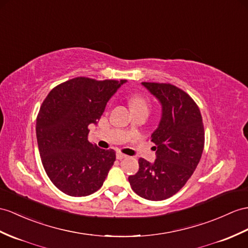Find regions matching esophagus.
Here are the masks:
<instances>
[{
  "label": "esophagus",
  "instance_id": "34e87169",
  "mask_svg": "<svg viewBox=\"0 0 248 248\" xmlns=\"http://www.w3.org/2000/svg\"><path fill=\"white\" fill-rule=\"evenodd\" d=\"M125 158H127V155L122 154V153H120V152L117 153V159L118 160H122V159H125Z\"/></svg>",
  "mask_w": 248,
  "mask_h": 248
}]
</instances>
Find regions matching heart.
<instances>
[{"label":"heart","instance_id":"obj_1","mask_svg":"<svg viewBox=\"0 0 248 248\" xmlns=\"http://www.w3.org/2000/svg\"><path fill=\"white\" fill-rule=\"evenodd\" d=\"M130 106L134 109H138V108H145V109H148V100L143 95L140 94H135L131 96L130 99Z\"/></svg>","mask_w":248,"mask_h":248}]
</instances>
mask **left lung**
<instances>
[{"label":"left lung","instance_id":"8db88e82","mask_svg":"<svg viewBox=\"0 0 248 248\" xmlns=\"http://www.w3.org/2000/svg\"><path fill=\"white\" fill-rule=\"evenodd\" d=\"M162 104L159 127L152 135L156 159H139V171L129 176L132 190L146 200L172 197L194 173L204 148L200 109L191 96L170 83L142 82Z\"/></svg>","mask_w":248,"mask_h":248}]
</instances>
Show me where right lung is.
I'll list each match as a JSON object with an SVG mask.
<instances>
[{"label":"right lung","instance_id":"add662e5","mask_svg":"<svg viewBox=\"0 0 248 248\" xmlns=\"http://www.w3.org/2000/svg\"><path fill=\"white\" fill-rule=\"evenodd\" d=\"M123 83L78 77L52 88L42 103L35 125L42 164L64 194L89 196L103 185L116 152L90 143L88 127Z\"/></svg>","mask_w":248,"mask_h":248}]
</instances>
